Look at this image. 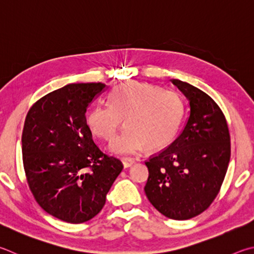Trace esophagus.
<instances>
[{
  "instance_id": "esophagus-1",
  "label": "esophagus",
  "mask_w": 254,
  "mask_h": 254,
  "mask_svg": "<svg viewBox=\"0 0 254 254\" xmlns=\"http://www.w3.org/2000/svg\"><path fill=\"white\" fill-rule=\"evenodd\" d=\"M122 163H123V167L127 169V168L132 167V165L135 163V160L134 159H123Z\"/></svg>"
}]
</instances>
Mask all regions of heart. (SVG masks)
<instances>
[{
    "label": "heart",
    "mask_w": 254,
    "mask_h": 254,
    "mask_svg": "<svg viewBox=\"0 0 254 254\" xmlns=\"http://www.w3.org/2000/svg\"><path fill=\"white\" fill-rule=\"evenodd\" d=\"M183 117V101L175 92L145 82H127L112 90L110 105L98 104L89 110L86 123L95 135L110 140L126 118V130L111 141L109 149L117 154H134L145 146L156 151L171 144Z\"/></svg>",
    "instance_id": "obj_1"
}]
</instances>
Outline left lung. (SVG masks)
Here are the masks:
<instances>
[{"label": "left lung", "instance_id": "obj_1", "mask_svg": "<svg viewBox=\"0 0 254 254\" xmlns=\"http://www.w3.org/2000/svg\"><path fill=\"white\" fill-rule=\"evenodd\" d=\"M189 101L188 121L171 145L146 161L144 191L160 213L188 220L210 206L227 173L231 145L224 114L209 95L171 80Z\"/></svg>", "mask_w": 254, "mask_h": 254}]
</instances>
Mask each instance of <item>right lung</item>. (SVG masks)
<instances>
[{
    "label": "right lung",
    "instance_id": "add662e5",
    "mask_svg": "<svg viewBox=\"0 0 254 254\" xmlns=\"http://www.w3.org/2000/svg\"><path fill=\"white\" fill-rule=\"evenodd\" d=\"M108 86L72 83L40 99L26 115L23 163L35 200L49 214L83 223L102 210L123 165L92 139L86 110Z\"/></svg>",
    "mask_w": 254,
    "mask_h": 254
}]
</instances>
